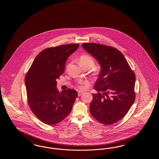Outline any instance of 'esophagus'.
Masks as SVG:
<instances>
[{"label":"esophagus","instance_id":"34e87169","mask_svg":"<svg viewBox=\"0 0 159 159\" xmlns=\"http://www.w3.org/2000/svg\"><path fill=\"white\" fill-rule=\"evenodd\" d=\"M83 93H84V92H82V91H78V95L80 97V96H81V95L83 94Z\"/></svg>","mask_w":159,"mask_h":159}]
</instances>
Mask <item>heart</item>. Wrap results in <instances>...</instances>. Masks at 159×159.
Segmentation results:
<instances>
[{"mask_svg": "<svg viewBox=\"0 0 159 159\" xmlns=\"http://www.w3.org/2000/svg\"><path fill=\"white\" fill-rule=\"evenodd\" d=\"M79 62H80V65H82V66L90 65V66H93L94 64V61L93 58L91 57V56H90L89 55H87V54H84V55L82 56L79 60ZM85 82H83V81L80 82V85L79 86L80 88L83 89L84 88L83 84Z\"/></svg>", "mask_w": 159, "mask_h": 159, "instance_id": "1", "label": "heart"}]
</instances>
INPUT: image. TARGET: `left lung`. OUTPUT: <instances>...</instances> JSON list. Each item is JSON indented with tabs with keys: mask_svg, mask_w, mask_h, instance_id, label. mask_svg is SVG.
Here are the masks:
<instances>
[{
	"mask_svg": "<svg viewBox=\"0 0 159 159\" xmlns=\"http://www.w3.org/2000/svg\"><path fill=\"white\" fill-rule=\"evenodd\" d=\"M82 47L101 68L94 84L98 93L93 94L90 105L91 115L106 125L116 123L127 114L135 101V74L115 48L96 43H84Z\"/></svg>",
	"mask_w": 159,
	"mask_h": 159,
	"instance_id": "left-lung-1",
	"label": "left lung"
}]
</instances>
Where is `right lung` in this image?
<instances>
[{
	"label": "right lung",
	"mask_w": 159,
	"mask_h": 159,
	"mask_svg": "<svg viewBox=\"0 0 159 159\" xmlns=\"http://www.w3.org/2000/svg\"><path fill=\"white\" fill-rule=\"evenodd\" d=\"M79 44L47 48L34 58L25 78L27 100L30 110L41 122L54 125L71 112L77 92L68 89L59 93L57 81L64 73L68 58Z\"/></svg>",
	"instance_id": "add662e5"
}]
</instances>
